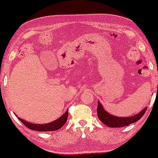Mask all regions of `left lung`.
Wrapping results in <instances>:
<instances>
[{"label": "left lung", "instance_id": "8db88e82", "mask_svg": "<svg viewBox=\"0 0 158 158\" xmlns=\"http://www.w3.org/2000/svg\"><path fill=\"white\" fill-rule=\"evenodd\" d=\"M147 106L140 111L138 114L132 115L130 117H118L114 114H110L104 110L103 105L98 101V106H97V116L102 123H103L106 126L110 127H123L128 126L130 124L136 123L139 119L142 118L145 113Z\"/></svg>", "mask_w": 158, "mask_h": 158}]
</instances>
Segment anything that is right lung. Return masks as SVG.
Segmentation results:
<instances>
[{
  "mask_svg": "<svg viewBox=\"0 0 158 158\" xmlns=\"http://www.w3.org/2000/svg\"><path fill=\"white\" fill-rule=\"evenodd\" d=\"M68 111H66L63 115H61L59 118H58L56 120L51 122L49 123L41 124L28 123V122L25 121L24 119L20 118V117H18V119H19L24 125H26L28 128L31 129V130L39 131V132L40 131H41V132H48V131H55L59 130V129L66 123V122L68 118Z\"/></svg>",
  "mask_w": 158,
  "mask_h": 158,
  "instance_id": "obj_1",
  "label": "right lung"
}]
</instances>
